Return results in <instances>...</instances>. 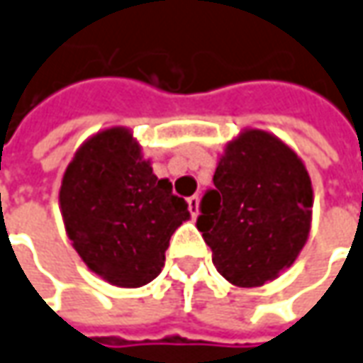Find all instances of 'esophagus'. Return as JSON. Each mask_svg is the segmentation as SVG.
Here are the masks:
<instances>
[{
    "label": "esophagus",
    "mask_w": 363,
    "mask_h": 363,
    "mask_svg": "<svg viewBox=\"0 0 363 363\" xmlns=\"http://www.w3.org/2000/svg\"><path fill=\"white\" fill-rule=\"evenodd\" d=\"M187 203H189V213H191L194 218H198V208H199L198 196H191V198L187 199Z\"/></svg>",
    "instance_id": "esophagus-1"
}]
</instances>
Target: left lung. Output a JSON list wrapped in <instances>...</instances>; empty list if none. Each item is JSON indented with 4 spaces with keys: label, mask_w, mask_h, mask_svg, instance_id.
<instances>
[{
    "label": "left lung",
    "mask_w": 363,
    "mask_h": 363,
    "mask_svg": "<svg viewBox=\"0 0 363 363\" xmlns=\"http://www.w3.org/2000/svg\"><path fill=\"white\" fill-rule=\"evenodd\" d=\"M312 203L300 157L276 135L247 130L225 145L196 225L221 276L255 288L294 264L310 233Z\"/></svg>",
    "instance_id": "1"
}]
</instances>
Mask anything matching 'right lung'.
<instances>
[{
  "label": "right lung",
  "mask_w": 363,
  "mask_h": 363,
  "mask_svg": "<svg viewBox=\"0 0 363 363\" xmlns=\"http://www.w3.org/2000/svg\"><path fill=\"white\" fill-rule=\"evenodd\" d=\"M65 232L85 266L121 288L160 276L169 238L189 220L172 182L153 176L125 128L99 131L75 152L60 189Z\"/></svg>",
  "instance_id": "obj_1"
}]
</instances>
